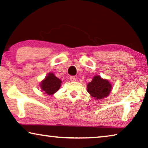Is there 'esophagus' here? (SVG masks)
<instances>
[{"instance_id": "obj_1", "label": "esophagus", "mask_w": 148, "mask_h": 148, "mask_svg": "<svg viewBox=\"0 0 148 148\" xmlns=\"http://www.w3.org/2000/svg\"><path fill=\"white\" fill-rule=\"evenodd\" d=\"M76 77L75 76H70V80H71V82H75L76 81Z\"/></svg>"}]
</instances>
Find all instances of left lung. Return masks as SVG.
Segmentation results:
<instances>
[{"mask_svg":"<svg viewBox=\"0 0 148 148\" xmlns=\"http://www.w3.org/2000/svg\"><path fill=\"white\" fill-rule=\"evenodd\" d=\"M87 92L97 100L108 96L112 86L108 80L102 79L99 76H95L92 81L87 84Z\"/></svg>","mask_w":148,"mask_h":148,"instance_id":"8db88e82","label":"left lung"}]
</instances>
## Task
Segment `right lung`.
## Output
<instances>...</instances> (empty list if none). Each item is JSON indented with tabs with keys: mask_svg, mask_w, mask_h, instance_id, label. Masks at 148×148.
<instances>
[{
	"mask_svg": "<svg viewBox=\"0 0 148 148\" xmlns=\"http://www.w3.org/2000/svg\"><path fill=\"white\" fill-rule=\"evenodd\" d=\"M61 81L53 73H49L40 84L41 89L49 95H53L61 87Z\"/></svg>",
	"mask_w": 148,
	"mask_h": 148,
	"instance_id": "obj_1",
	"label": "right lung"
}]
</instances>
